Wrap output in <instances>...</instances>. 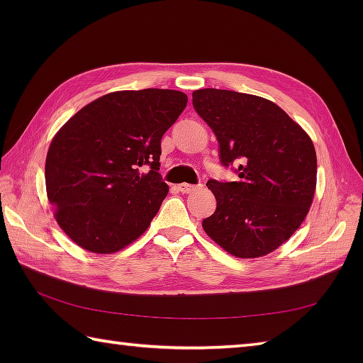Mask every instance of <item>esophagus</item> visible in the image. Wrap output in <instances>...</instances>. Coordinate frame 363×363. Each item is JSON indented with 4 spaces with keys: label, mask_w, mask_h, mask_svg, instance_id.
Returning <instances> with one entry per match:
<instances>
[{
    "label": "esophagus",
    "mask_w": 363,
    "mask_h": 363,
    "mask_svg": "<svg viewBox=\"0 0 363 363\" xmlns=\"http://www.w3.org/2000/svg\"><path fill=\"white\" fill-rule=\"evenodd\" d=\"M201 189V186H191V184H179L177 190L182 191V194H194V191Z\"/></svg>",
    "instance_id": "esophagus-1"
}]
</instances>
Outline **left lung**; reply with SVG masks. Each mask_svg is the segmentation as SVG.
Instances as JSON below:
<instances>
[{"label":"left lung","mask_w":363,"mask_h":363,"mask_svg":"<svg viewBox=\"0 0 363 363\" xmlns=\"http://www.w3.org/2000/svg\"><path fill=\"white\" fill-rule=\"evenodd\" d=\"M191 96L217 137L221 165H238L237 181H207L217 209L203 229L235 257L265 256L287 242L309 212L317 187L311 137L265 98L220 89Z\"/></svg>","instance_id":"obj_1"}]
</instances>
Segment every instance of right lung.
Returning a JSON list of instances; mask_svg holds the SVG:
<instances>
[{
    "mask_svg": "<svg viewBox=\"0 0 363 363\" xmlns=\"http://www.w3.org/2000/svg\"><path fill=\"white\" fill-rule=\"evenodd\" d=\"M186 106L177 90L113 91L59 129L46 154V194L76 245L111 254L148 229L168 194L159 173L162 135Z\"/></svg>",
    "mask_w": 363,
    "mask_h": 363,
    "instance_id": "add662e5",
    "label": "right lung"
}]
</instances>
